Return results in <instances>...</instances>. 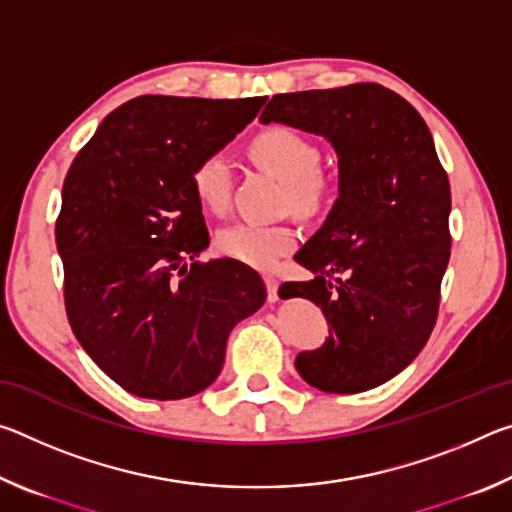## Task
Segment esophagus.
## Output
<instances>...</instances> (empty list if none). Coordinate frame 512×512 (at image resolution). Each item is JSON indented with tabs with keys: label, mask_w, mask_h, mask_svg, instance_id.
<instances>
[{
	"label": "esophagus",
	"mask_w": 512,
	"mask_h": 512,
	"mask_svg": "<svg viewBox=\"0 0 512 512\" xmlns=\"http://www.w3.org/2000/svg\"><path fill=\"white\" fill-rule=\"evenodd\" d=\"M264 282H266V291H268V302H275L280 282H277V277H273V275H264Z\"/></svg>",
	"instance_id": "esophagus-1"
}]
</instances>
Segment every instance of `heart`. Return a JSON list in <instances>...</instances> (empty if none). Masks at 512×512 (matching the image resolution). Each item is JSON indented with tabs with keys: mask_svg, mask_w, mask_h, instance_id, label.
<instances>
[{
	"mask_svg": "<svg viewBox=\"0 0 512 512\" xmlns=\"http://www.w3.org/2000/svg\"><path fill=\"white\" fill-rule=\"evenodd\" d=\"M253 160L280 178L287 203L300 214H314L327 198V183L318 173V149L305 135L287 126H273L250 142ZM232 171L223 153H212L192 171V189L205 210L221 214L230 201ZM296 232L287 225L235 223L219 230L216 248L237 262L268 268L296 248Z\"/></svg>",
	"mask_w": 512,
	"mask_h": 512,
	"instance_id": "b5f03b06",
	"label": "heart"
}]
</instances>
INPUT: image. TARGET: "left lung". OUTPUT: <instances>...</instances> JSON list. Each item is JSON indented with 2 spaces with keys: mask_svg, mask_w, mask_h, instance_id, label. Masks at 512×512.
Instances as JSON below:
<instances>
[{
  "mask_svg": "<svg viewBox=\"0 0 512 512\" xmlns=\"http://www.w3.org/2000/svg\"><path fill=\"white\" fill-rule=\"evenodd\" d=\"M259 121L325 137L339 158V198L296 253L316 277L284 284V298H309L332 325L296 370L325 393L370 391L409 366L436 325L452 192L433 137L377 83L275 94Z\"/></svg>",
  "mask_w": 512,
  "mask_h": 512,
  "instance_id": "left-lung-1",
  "label": "left lung"
}]
</instances>
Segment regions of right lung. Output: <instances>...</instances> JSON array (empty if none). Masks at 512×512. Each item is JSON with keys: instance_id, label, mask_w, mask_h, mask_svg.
I'll return each instance as SVG.
<instances>
[{"instance_id": "obj_1", "label": "right lung", "mask_w": 512, "mask_h": 512, "mask_svg": "<svg viewBox=\"0 0 512 512\" xmlns=\"http://www.w3.org/2000/svg\"><path fill=\"white\" fill-rule=\"evenodd\" d=\"M266 97H137L112 110L63 185L56 246L65 309L90 359L124 391L183 400L219 377L239 320L264 305L257 271L194 259L210 246L192 171Z\"/></svg>"}]
</instances>
